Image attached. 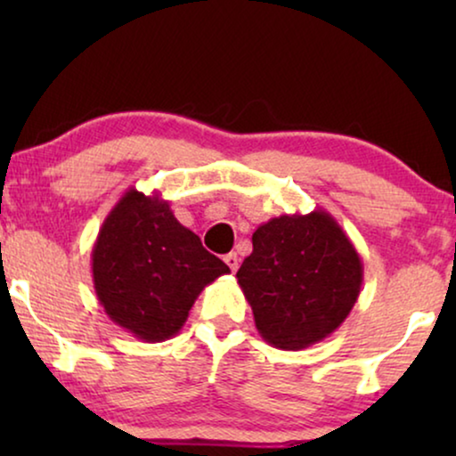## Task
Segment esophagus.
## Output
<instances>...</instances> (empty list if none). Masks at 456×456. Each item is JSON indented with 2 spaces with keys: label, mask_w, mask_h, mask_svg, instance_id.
<instances>
[{
  "label": "esophagus",
  "mask_w": 456,
  "mask_h": 456,
  "mask_svg": "<svg viewBox=\"0 0 456 456\" xmlns=\"http://www.w3.org/2000/svg\"><path fill=\"white\" fill-rule=\"evenodd\" d=\"M224 261H226L228 267H230V270H232V272L239 270L240 259H239V255H236V253H228V255H224Z\"/></svg>",
  "instance_id": "esophagus-1"
}]
</instances>
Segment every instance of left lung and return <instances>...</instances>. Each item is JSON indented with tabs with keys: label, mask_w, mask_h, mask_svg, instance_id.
Returning <instances> with one entry per match:
<instances>
[{
	"label": "left lung",
	"mask_w": 456,
	"mask_h": 456,
	"mask_svg": "<svg viewBox=\"0 0 456 456\" xmlns=\"http://www.w3.org/2000/svg\"><path fill=\"white\" fill-rule=\"evenodd\" d=\"M267 345L301 351L346 320L363 284V261L328 211L284 214L253 232L236 272Z\"/></svg>",
	"instance_id": "obj_1"
}]
</instances>
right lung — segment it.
<instances>
[{
  "label": "right lung",
  "instance_id": "right-lung-1",
  "mask_svg": "<svg viewBox=\"0 0 456 456\" xmlns=\"http://www.w3.org/2000/svg\"><path fill=\"white\" fill-rule=\"evenodd\" d=\"M91 270L110 320L145 342L178 334L205 286L230 273L174 217L170 203L136 189L124 192L103 220Z\"/></svg>",
  "mask_w": 456,
  "mask_h": 456
}]
</instances>
